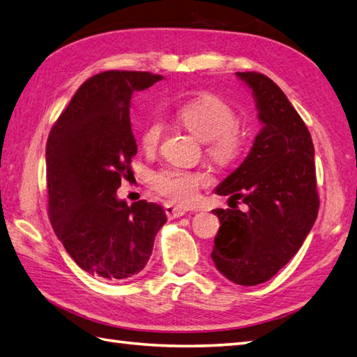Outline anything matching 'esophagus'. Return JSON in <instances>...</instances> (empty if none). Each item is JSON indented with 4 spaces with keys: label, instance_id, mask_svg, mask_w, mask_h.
<instances>
[{
    "label": "esophagus",
    "instance_id": "obj_1",
    "mask_svg": "<svg viewBox=\"0 0 357 357\" xmlns=\"http://www.w3.org/2000/svg\"><path fill=\"white\" fill-rule=\"evenodd\" d=\"M164 211H165L167 216L174 219V218H181V216L187 215L188 208L181 207V206H174V204H172V202H167L164 206Z\"/></svg>",
    "mask_w": 357,
    "mask_h": 357
}]
</instances>
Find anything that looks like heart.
I'll return each mask as SVG.
<instances>
[{"mask_svg":"<svg viewBox=\"0 0 357 357\" xmlns=\"http://www.w3.org/2000/svg\"><path fill=\"white\" fill-rule=\"evenodd\" d=\"M178 118L196 138L206 141L207 153L219 165H230L239 158L245 144V133L236 124V115L221 98L204 93L187 101L178 110ZM162 121L151 119L142 128L139 141L144 150L153 151L162 136ZM208 183L202 172L181 167H164L151 176L153 192L178 204H192L201 188Z\"/></svg>","mask_w":357,"mask_h":357,"instance_id":"1","label":"heart"}]
</instances>
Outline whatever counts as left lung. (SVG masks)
I'll return each mask as SVG.
<instances>
[{"instance_id": "1", "label": "left lung", "mask_w": 357, "mask_h": 357, "mask_svg": "<svg viewBox=\"0 0 357 357\" xmlns=\"http://www.w3.org/2000/svg\"><path fill=\"white\" fill-rule=\"evenodd\" d=\"M236 75L252 89L264 126L244 162L215 190L230 195L231 208L213 210L221 227L211 259L231 282L252 287L267 282L298 253L317 218L319 196L312 135L299 113L268 77Z\"/></svg>"}]
</instances>
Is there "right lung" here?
Listing matches in <instances>:
<instances>
[{
	"mask_svg": "<svg viewBox=\"0 0 357 357\" xmlns=\"http://www.w3.org/2000/svg\"><path fill=\"white\" fill-rule=\"evenodd\" d=\"M150 72L107 70L89 78L59 115L45 146L49 218L67 253L105 280L133 278L146 267L164 208L116 198L138 151L130 101L161 81Z\"/></svg>",
	"mask_w": 357,
	"mask_h": 357,
	"instance_id": "1",
	"label": "right lung"
}]
</instances>
